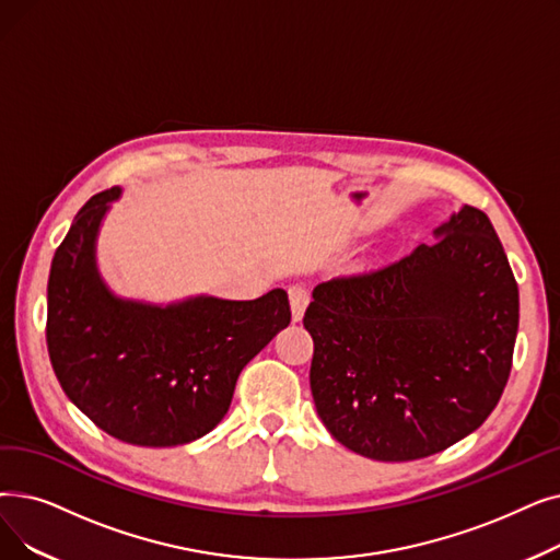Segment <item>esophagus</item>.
<instances>
[{"mask_svg": "<svg viewBox=\"0 0 560 560\" xmlns=\"http://www.w3.org/2000/svg\"><path fill=\"white\" fill-rule=\"evenodd\" d=\"M288 298H290V311H293V320H302L304 318V311L311 302L308 290L302 285H293L288 290Z\"/></svg>", "mask_w": 560, "mask_h": 560, "instance_id": "1", "label": "esophagus"}]
</instances>
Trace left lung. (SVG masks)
Masks as SVG:
<instances>
[{
    "label": "left lung",
    "instance_id": "obj_1",
    "mask_svg": "<svg viewBox=\"0 0 560 560\" xmlns=\"http://www.w3.org/2000/svg\"><path fill=\"white\" fill-rule=\"evenodd\" d=\"M380 270L315 285L311 394L334 440L407 462L465 440L497 407L520 290L488 214L465 206Z\"/></svg>",
    "mask_w": 560,
    "mask_h": 560
}]
</instances>
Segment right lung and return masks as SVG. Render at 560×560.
Returning <instances> with one entry per match:
<instances>
[{
  "instance_id": "right-lung-1",
  "label": "right lung",
  "mask_w": 560,
  "mask_h": 560,
  "mask_svg": "<svg viewBox=\"0 0 560 560\" xmlns=\"http://www.w3.org/2000/svg\"><path fill=\"white\" fill-rule=\"evenodd\" d=\"M112 187L91 197L57 247L47 281V352L84 415L135 446H180L229 411L242 369L290 323L285 290L249 300H120L95 267Z\"/></svg>"
}]
</instances>
